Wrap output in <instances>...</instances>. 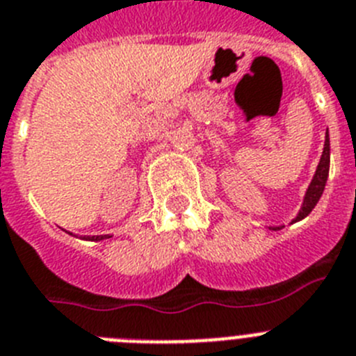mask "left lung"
<instances>
[{"instance_id":"left-lung-1","label":"left lung","mask_w":356,"mask_h":356,"mask_svg":"<svg viewBox=\"0 0 356 356\" xmlns=\"http://www.w3.org/2000/svg\"><path fill=\"white\" fill-rule=\"evenodd\" d=\"M327 174H330V136H327V132H326L323 156H321V161H319V165H317V170H315L314 179H312L310 186H308V190H307V195H305V202H302L301 211H299V215L296 216V220L293 222L302 220L305 216L310 215L312 209L315 208V204L319 202L321 195H323V191H324V186H326ZM270 229L277 231V229H281V227H270Z\"/></svg>"}]
</instances>
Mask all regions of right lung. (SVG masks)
Instances as JSON below:
<instances>
[{
	"mask_svg": "<svg viewBox=\"0 0 356 356\" xmlns=\"http://www.w3.org/2000/svg\"><path fill=\"white\" fill-rule=\"evenodd\" d=\"M104 238H111L109 234H100V236H88L86 240H91V242H98V240H104Z\"/></svg>",
	"mask_w": 356,
	"mask_h": 356,
	"instance_id": "1",
	"label": "right lung"
}]
</instances>
